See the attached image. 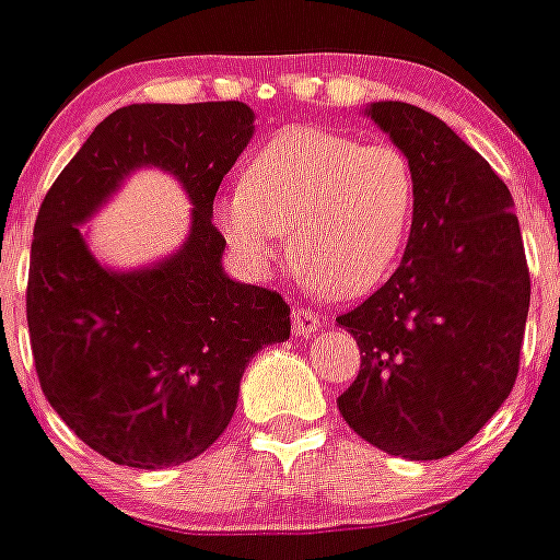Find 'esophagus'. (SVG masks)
<instances>
[{
  "mask_svg": "<svg viewBox=\"0 0 560 560\" xmlns=\"http://www.w3.org/2000/svg\"><path fill=\"white\" fill-rule=\"evenodd\" d=\"M319 325H322L319 313L311 311V307H293V334L295 336H311Z\"/></svg>",
  "mask_w": 560,
  "mask_h": 560,
  "instance_id": "34e87169",
  "label": "esophagus"
}]
</instances>
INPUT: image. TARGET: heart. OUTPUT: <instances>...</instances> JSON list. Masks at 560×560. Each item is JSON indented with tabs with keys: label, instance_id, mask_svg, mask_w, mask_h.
<instances>
[{
	"label": "heart",
	"instance_id": "1",
	"mask_svg": "<svg viewBox=\"0 0 560 560\" xmlns=\"http://www.w3.org/2000/svg\"><path fill=\"white\" fill-rule=\"evenodd\" d=\"M417 175L394 143L290 126L256 149L241 186L215 203L221 233L267 267L290 233V258L313 288L359 295L394 270L411 235Z\"/></svg>",
	"mask_w": 560,
	"mask_h": 560
}]
</instances>
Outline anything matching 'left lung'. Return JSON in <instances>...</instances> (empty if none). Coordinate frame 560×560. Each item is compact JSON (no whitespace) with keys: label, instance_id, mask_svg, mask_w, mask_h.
I'll use <instances>...</instances> for the list:
<instances>
[{"label":"left lung","instance_id":"8db88e82","mask_svg":"<svg viewBox=\"0 0 560 560\" xmlns=\"http://www.w3.org/2000/svg\"><path fill=\"white\" fill-rule=\"evenodd\" d=\"M368 115L408 154L417 212L394 276L336 316L362 353L336 406L376 448L440 460L517 380L532 290L524 238L506 184L440 117L397 100Z\"/></svg>","mask_w":560,"mask_h":560}]
</instances>
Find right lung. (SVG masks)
Segmentation results:
<instances>
[{
  "mask_svg": "<svg viewBox=\"0 0 560 560\" xmlns=\"http://www.w3.org/2000/svg\"><path fill=\"white\" fill-rule=\"evenodd\" d=\"M249 138L238 100L117 108L39 207L25 293L36 376L68 429L117 466L166 469L207 452L233 420L249 359L290 336L276 290L221 270L212 201ZM138 165L185 184L194 230L152 271H103L75 224Z\"/></svg>",
  "mask_w": 560,
  "mask_h": 560,
  "instance_id": "obj_1",
  "label": "right lung"
}]
</instances>
